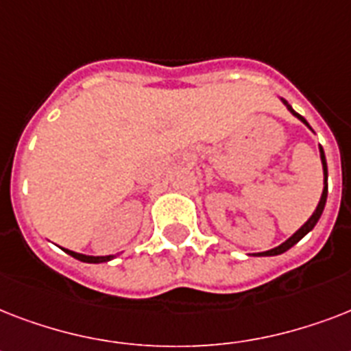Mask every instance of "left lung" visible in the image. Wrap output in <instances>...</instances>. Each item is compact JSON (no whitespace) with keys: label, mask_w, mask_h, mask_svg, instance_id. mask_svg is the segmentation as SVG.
<instances>
[{"label":"left lung","mask_w":351,"mask_h":351,"mask_svg":"<svg viewBox=\"0 0 351 351\" xmlns=\"http://www.w3.org/2000/svg\"><path fill=\"white\" fill-rule=\"evenodd\" d=\"M280 100H282L284 106L288 107V111L291 112L293 117H297L300 121H302V123H306V125L310 127V123H308V121H306L304 118L300 117L299 112H295L293 107L289 106L288 101L284 100V98H280ZM310 129H311V127H310ZM321 162H322V171H324V189H322L321 200H319V204H317V209H315V211H313V215H311L310 219H308V222H306V224L302 226L300 230L295 231V233L291 234V237H289L288 240H286V242H282V244L277 245V247H273V250H269V251H262V253H255V255H258V256L280 255V253H284V251H288L289 247H293V245L297 244V242H299L300 239H302V237H306V234L310 233V231L313 230V228H315V224H317V222H319V219H321L322 211H324V206H326V197H328V165H326V156H324V151H322V147H321Z\"/></svg>","instance_id":"1"}]
</instances>
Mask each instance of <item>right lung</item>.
Here are the masks:
<instances>
[{
  "label": "right lung",
  "instance_id": "1",
  "mask_svg": "<svg viewBox=\"0 0 351 351\" xmlns=\"http://www.w3.org/2000/svg\"><path fill=\"white\" fill-rule=\"evenodd\" d=\"M65 253H69L71 256L74 258H78L82 262H89V264H100V262H107V261H112L114 255H107V256H90V255H82V253H76V251H71V250H63Z\"/></svg>",
  "mask_w": 351,
  "mask_h": 351
}]
</instances>
